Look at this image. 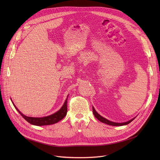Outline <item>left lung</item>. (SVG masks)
Returning a JSON list of instances; mask_svg holds the SVG:
<instances>
[{"instance_id": "left-lung-1", "label": "left lung", "mask_w": 160, "mask_h": 160, "mask_svg": "<svg viewBox=\"0 0 160 160\" xmlns=\"http://www.w3.org/2000/svg\"><path fill=\"white\" fill-rule=\"evenodd\" d=\"M92 111H93V114L94 115L95 117L99 120L102 123H106L107 125H111V126H123V125H128V123H130L131 122H132L135 118H132V120H130L127 122H123V123H117V122H111L110 120H107L106 118L102 117V116H101L96 111V109H94V108L92 106Z\"/></svg>"}]
</instances>
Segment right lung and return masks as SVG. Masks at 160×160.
I'll return each mask as SVG.
<instances>
[{
    "mask_svg": "<svg viewBox=\"0 0 160 160\" xmlns=\"http://www.w3.org/2000/svg\"><path fill=\"white\" fill-rule=\"evenodd\" d=\"M68 98V96H67V98L66 99L65 102H64L61 108V109L59 111H58L57 112H54V114H52V115H51L49 116L44 117H40V118L30 117H27V116L23 115V114L21 112V111L17 108V107L14 105L13 102H12V104H13L14 108L18 111V112L22 117V118H23L25 120H27L30 124L36 125V126L49 125H52V124L58 123V122L61 120L62 118H64V117L66 115Z\"/></svg>",
    "mask_w": 160,
    "mask_h": 160,
    "instance_id": "right-lung-1",
    "label": "right lung"
}]
</instances>
